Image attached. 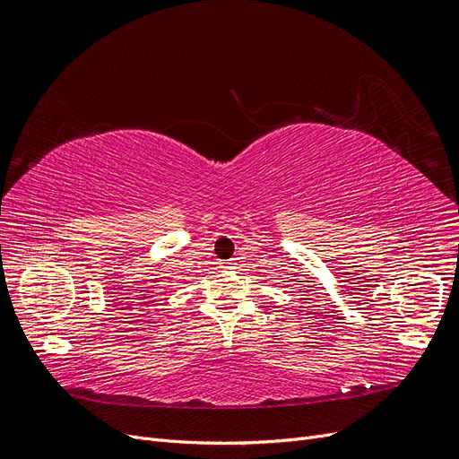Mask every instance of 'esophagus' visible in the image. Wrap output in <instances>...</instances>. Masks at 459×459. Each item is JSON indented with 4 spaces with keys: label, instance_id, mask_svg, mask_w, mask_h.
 Instances as JSON below:
<instances>
[{
    "label": "esophagus",
    "instance_id": "esophagus-1",
    "mask_svg": "<svg viewBox=\"0 0 459 459\" xmlns=\"http://www.w3.org/2000/svg\"><path fill=\"white\" fill-rule=\"evenodd\" d=\"M220 268L224 270V272H233L235 268H238V262H235L233 258L226 260V262H220Z\"/></svg>",
    "mask_w": 459,
    "mask_h": 459
}]
</instances>
